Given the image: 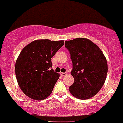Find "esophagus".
Listing matches in <instances>:
<instances>
[{
  "label": "esophagus",
  "mask_w": 123,
  "mask_h": 123,
  "mask_svg": "<svg viewBox=\"0 0 123 123\" xmlns=\"http://www.w3.org/2000/svg\"><path fill=\"white\" fill-rule=\"evenodd\" d=\"M60 74L62 76H65V75H66L67 74V73H61Z\"/></svg>",
  "instance_id": "34e87169"
}]
</instances>
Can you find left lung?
Segmentation results:
<instances>
[{"mask_svg": "<svg viewBox=\"0 0 123 123\" xmlns=\"http://www.w3.org/2000/svg\"><path fill=\"white\" fill-rule=\"evenodd\" d=\"M65 45L70 54L71 74L74 79L69 92L80 99L90 98L98 93L105 82L108 69L106 58L98 46L86 38L65 41Z\"/></svg>", "mask_w": 123, "mask_h": 123, "instance_id": "left-lung-1", "label": "left lung"}]
</instances>
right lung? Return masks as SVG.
I'll return each instance as SVG.
<instances>
[{"label":"right lung","mask_w":123,"mask_h":123,"mask_svg":"<svg viewBox=\"0 0 123 123\" xmlns=\"http://www.w3.org/2000/svg\"><path fill=\"white\" fill-rule=\"evenodd\" d=\"M64 45V41L38 39L22 50L15 65L18 85L25 95L43 100L51 94L59 79L52 68L51 58Z\"/></svg>","instance_id":"obj_1"}]
</instances>
